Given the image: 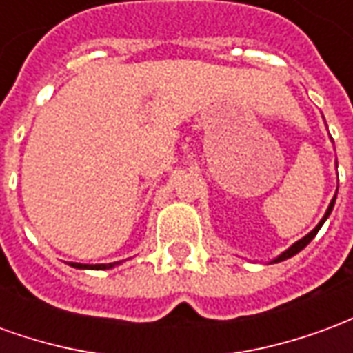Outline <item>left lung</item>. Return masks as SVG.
I'll use <instances>...</instances> for the list:
<instances>
[{"label":"left lung","mask_w":353,"mask_h":353,"mask_svg":"<svg viewBox=\"0 0 353 353\" xmlns=\"http://www.w3.org/2000/svg\"><path fill=\"white\" fill-rule=\"evenodd\" d=\"M334 200H336V192H334L333 200H331V202H329V208H327L325 215H323V217H321V221H319L318 225H316V227H314V229H312L310 232H308V234H306V236H303V238H301V240H296L295 244H293V245H289V248H288V250H285V252H281L280 255H278V257H274V259L270 261V263H268V265H274V263H280V261L289 259V257H293V255H296V253L301 252V250H304V248H306V245L310 244L312 240H314V236H316V234H318V230L321 229V225H323V223L327 221V217H329V215H331V212H333Z\"/></svg>","instance_id":"1"}]
</instances>
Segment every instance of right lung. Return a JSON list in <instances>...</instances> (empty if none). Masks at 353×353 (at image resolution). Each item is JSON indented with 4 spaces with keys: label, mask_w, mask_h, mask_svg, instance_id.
Returning <instances> with one entry per match:
<instances>
[{
    "label": "right lung",
    "mask_w": 353,
    "mask_h": 353,
    "mask_svg": "<svg viewBox=\"0 0 353 353\" xmlns=\"http://www.w3.org/2000/svg\"><path fill=\"white\" fill-rule=\"evenodd\" d=\"M121 265V263H109V265H79V263H73L72 266H75V268H96V270H105V268H113V266Z\"/></svg>",
    "instance_id": "right-lung-1"
}]
</instances>
